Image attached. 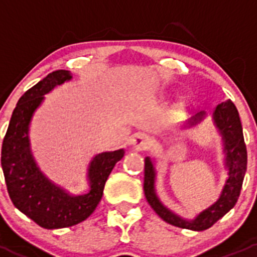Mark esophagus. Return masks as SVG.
Here are the masks:
<instances>
[{
    "mask_svg": "<svg viewBox=\"0 0 257 257\" xmlns=\"http://www.w3.org/2000/svg\"><path fill=\"white\" fill-rule=\"evenodd\" d=\"M133 148L136 150H138V152H141V150H145L149 148L150 145V138L147 136V134H137L136 138L133 139Z\"/></svg>",
    "mask_w": 257,
    "mask_h": 257,
    "instance_id": "obj_1",
    "label": "esophagus"
}]
</instances>
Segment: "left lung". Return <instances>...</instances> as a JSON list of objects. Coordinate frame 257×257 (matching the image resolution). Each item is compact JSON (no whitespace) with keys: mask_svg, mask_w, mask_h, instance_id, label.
<instances>
[{"mask_svg":"<svg viewBox=\"0 0 257 257\" xmlns=\"http://www.w3.org/2000/svg\"><path fill=\"white\" fill-rule=\"evenodd\" d=\"M206 115L208 113L204 110L196 113L180 128L186 129L196 126L206 118ZM210 115H211L212 123L217 133L221 137L224 167L227 172V178L222 186L219 199L203 211L199 212L194 219H185L175 214L162 203L155 189V180H157L155 160L150 157L144 159V194L149 205L168 224L181 227V229L193 230V231H203V230L209 229L217 220L221 219L226 212L234 208L239 199L246 167H247V152H246V145L243 142L242 125H241L239 112L234 103L230 99L220 103L216 105V108H214Z\"/></svg>","mask_w":257,"mask_h":257,"instance_id":"left-lung-1","label":"left lung"}]
</instances>
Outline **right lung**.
<instances>
[{"instance_id":"right-lung-1","label":"right lung","mask_w":257,"mask_h":257,"mask_svg":"<svg viewBox=\"0 0 257 257\" xmlns=\"http://www.w3.org/2000/svg\"><path fill=\"white\" fill-rule=\"evenodd\" d=\"M72 78L71 72L61 69L28 89L18 100L2 143L1 165L12 203L36 224L51 230L79 224L94 211L110 172L124 155V149L95 154L88 165L84 194H72L40 169L31 149V121L45 95Z\"/></svg>"}]
</instances>
